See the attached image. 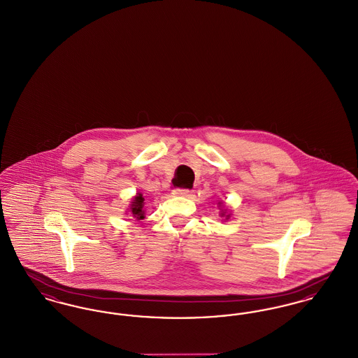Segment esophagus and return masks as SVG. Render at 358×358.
<instances>
[{
    "instance_id": "esophagus-1",
    "label": "esophagus",
    "mask_w": 358,
    "mask_h": 358,
    "mask_svg": "<svg viewBox=\"0 0 358 358\" xmlns=\"http://www.w3.org/2000/svg\"><path fill=\"white\" fill-rule=\"evenodd\" d=\"M173 194H174V196L187 197V196H189V190H187V189H176V190H173Z\"/></svg>"
}]
</instances>
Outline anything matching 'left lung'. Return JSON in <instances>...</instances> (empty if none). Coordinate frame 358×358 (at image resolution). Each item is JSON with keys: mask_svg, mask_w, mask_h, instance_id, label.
I'll list each match as a JSON object with an SVG mask.
<instances>
[{"mask_svg": "<svg viewBox=\"0 0 358 358\" xmlns=\"http://www.w3.org/2000/svg\"><path fill=\"white\" fill-rule=\"evenodd\" d=\"M219 204H220V203H219ZM224 216H227V217H225V219H227V220H228V219H229V216H231V215H228V213H227V212H225V210H222V217H224Z\"/></svg>", "mask_w": 358, "mask_h": 358, "instance_id": "8db88e82", "label": "left lung"}]
</instances>
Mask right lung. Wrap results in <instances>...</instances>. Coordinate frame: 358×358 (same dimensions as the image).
Here are the masks:
<instances>
[{"label":"right lung","instance_id":"obj_1","mask_svg":"<svg viewBox=\"0 0 358 358\" xmlns=\"http://www.w3.org/2000/svg\"><path fill=\"white\" fill-rule=\"evenodd\" d=\"M143 201L145 199L142 197L141 193H136V197L131 200L130 205V215L136 217V220L145 219V210H143Z\"/></svg>","mask_w":358,"mask_h":358}]
</instances>
